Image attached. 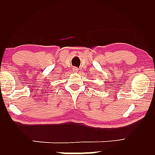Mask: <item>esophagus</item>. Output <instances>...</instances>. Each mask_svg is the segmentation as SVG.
I'll use <instances>...</instances> for the list:
<instances>
[{
    "label": "esophagus",
    "mask_w": 155,
    "mask_h": 155,
    "mask_svg": "<svg viewBox=\"0 0 155 155\" xmlns=\"http://www.w3.org/2000/svg\"><path fill=\"white\" fill-rule=\"evenodd\" d=\"M72 71H74V72H77V71H78V69L77 68V67H73V68H72Z\"/></svg>",
    "instance_id": "esophagus-1"
}]
</instances>
